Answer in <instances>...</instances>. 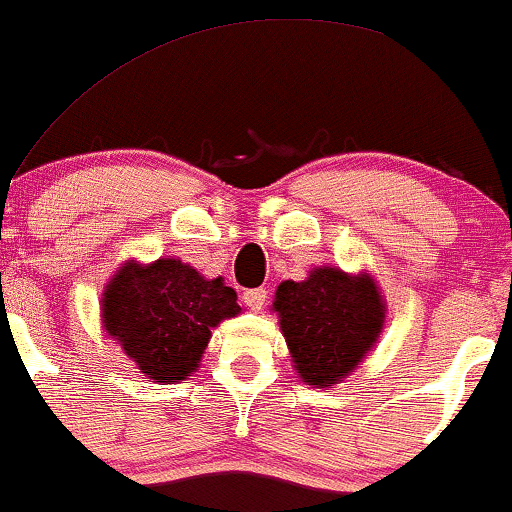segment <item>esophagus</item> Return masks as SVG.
I'll list each match as a JSON object with an SVG mask.
<instances>
[{
  "label": "esophagus",
  "mask_w": 512,
  "mask_h": 512,
  "mask_svg": "<svg viewBox=\"0 0 512 512\" xmlns=\"http://www.w3.org/2000/svg\"><path fill=\"white\" fill-rule=\"evenodd\" d=\"M268 302V290L263 287H256V290H246L244 292V304L249 306L251 311H261Z\"/></svg>",
  "instance_id": "esophagus-1"
}]
</instances>
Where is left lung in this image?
<instances>
[{
	"label": "left lung",
	"mask_w": 512,
	"mask_h": 512,
	"mask_svg": "<svg viewBox=\"0 0 512 512\" xmlns=\"http://www.w3.org/2000/svg\"><path fill=\"white\" fill-rule=\"evenodd\" d=\"M273 311L297 376L306 386L328 390L374 350L388 309L369 270L352 275L316 266L302 282H280Z\"/></svg>",
	"instance_id": "1"
}]
</instances>
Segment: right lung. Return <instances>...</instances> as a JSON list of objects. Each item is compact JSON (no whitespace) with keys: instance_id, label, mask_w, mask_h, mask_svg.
<instances>
[{"instance_id":"1","label":"right lung","mask_w":512,"mask_h":512,"mask_svg":"<svg viewBox=\"0 0 512 512\" xmlns=\"http://www.w3.org/2000/svg\"><path fill=\"white\" fill-rule=\"evenodd\" d=\"M242 314L237 292L179 258L124 261L100 299L105 335L155 383L186 381L201 366L210 330Z\"/></svg>"}]
</instances>
